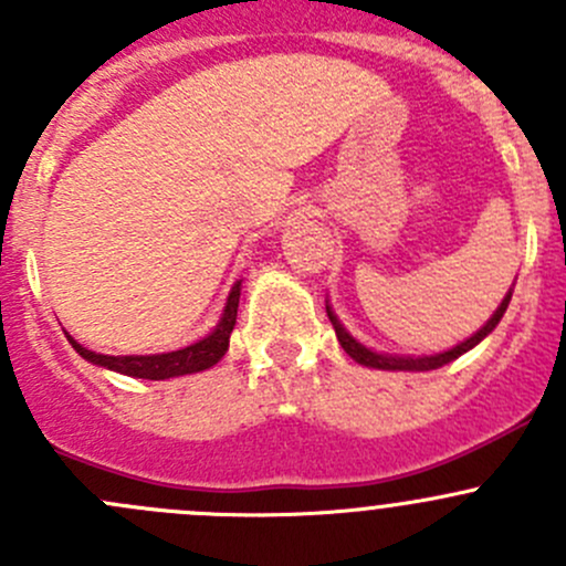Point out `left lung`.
I'll use <instances>...</instances> for the list:
<instances>
[{
	"label": "left lung",
	"instance_id": "obj_1",
	"mask_svg": "<svg viewBox=\"0 0 566 566\" xmlns=\"http://www.w3.org/2000/svg\"><path fill=\"white\" fill-rule=\"evenodd\" d=\"M510 301H512V290L504 295V301H501V304H499V310H495L493 315H490L488 323H484L482 328L476 331V334H471L465 342L454 345L452 350L432 353V356H394V353L373 350V347L361 345V342H358L356 336H353L350 331H347L345 325L339 323V317H336V312L331 310L328 301H325V312H328L331 325H334L336 339H339V345L345 347V353L353 358V361L364 364V367H369V369H389V373H430V369H438V367H443V364H449V361H454V358H460L462 353L473 350V347H476L479 342L484 339V336L493 334V328L501 323V317H504V312H506V306H510Z\"/></svg>",
	"mask_w": 566,
	"mask_h": 566
}]
</instances>
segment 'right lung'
I'll list each match as a JSON object with an SVG mask.
<instances>
[{
  "mask_svg": "<svg viewBox=\"0 0 566 566\" xmlns=\"http://www.w3.org/2000/svg\"><path fill=\"white\" fill-rule=\"evenodd\" d=\"M241 282L243 279H238V282L232 284L230 295H227L224 312H221L216 328L210 331V334H205L202 339L180 347V350L150 353V356H104V353L87 350L84 345H78L67 331L65 336L73 345V350H76L84 361L95 364V367L112 369V373L128 375V378L169 380V378H182V375L202 373V369H210L213 364H219L221 358H224V353L230 350V334L232 328H235L238 301H241Z\"/></svg>",
  "mask_w": 566,
  "mask_h": 566,
  "instance_id": "right-lung-1",
  "label": "right lung"
}]
</instances>
